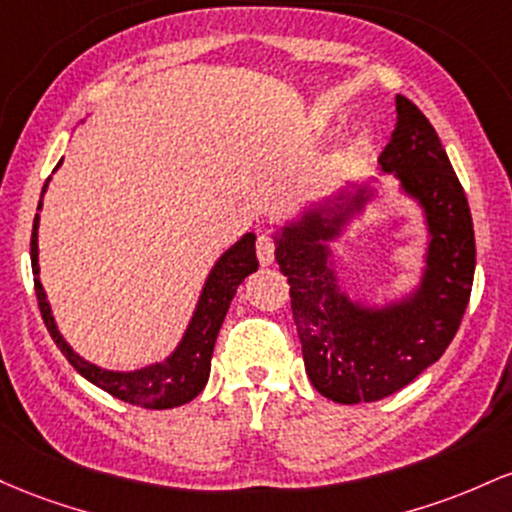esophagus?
Returning a JSON list of instances; mask_svg holds the SVG:
<instances>
[{
    "instance_id": "34e87169",
    "label": "esophagus",
    "mask_w": 512,
    "mask_h": 512,
    "mask_svg": "<svg viewBox=\"0 0 512 512\" xmlns=\"http://www.w3.org/2000/svg\"><path fill=\"white\" fill-rule=\"evenodd\" d=\"M256 254H258V263H261V266H271V263L275 261V241L268 232H258Z\"/></svg>"
}]
</instances>
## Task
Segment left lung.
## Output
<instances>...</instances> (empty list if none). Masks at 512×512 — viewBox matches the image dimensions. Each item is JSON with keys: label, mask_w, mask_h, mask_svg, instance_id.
<instances>
[{"label": "left lung", "mask_w": 512, "mask_h": 512, "mask_svg": "<svg viewBox=\"0 0 512 512\" xmlns=\"http://www.w3.org/2000/svg\"><path fill=\"white\" fill-rule=\"evenodd\" d=\"M421 208L426 254L418 285L384 304L350 297L333 261V241L363 215L375 179L348 183L275 232V261L290 283L304 370L336 404L380 401L416 380L445 353L472 295L476 246L467 195L428 118L396 96V128L377 159Z\"/></svg>", "instance_id": "8db88e82"}]
</instances>
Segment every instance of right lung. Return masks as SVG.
I'll use <instances>...</instances> for the list:
<instances>
[{
	"instance_id": "right-lung-1",
	"label": "right lung",
	"mask_w": 512,
	"mask_h": 512,
	"mask_svg": "<svg viewBox=\"0 0 512 512\" xmlns=\"http://www.w3.org/2000/svg\"><path fill=\"white\" fill-rule=\"evenodd\" d=\"M62 164V162H60ZM57 164V166H60ZM50 181V179H48ZM48 191V183L40 193L38 210L43 208V195ZM38 225L40 215L33 220L31 234V268H33V285H36V297L40 314H43L45 326L50 336L62 350L70 365L79 375L86 377L91 384L101 387L103 392L113 394L120 401L142 406V409H174V406L188 404L195 399L210 377V360L215 350L217 333H220L222 321L227 317V309L232 297L237 295V287L244 283L246 275H251L258 268L256 261V234L246 232L237 244L215 261L212 271L205 278L203 290H200L198 304L193 309V317L183 331L179 346L174 353L166 355L162 363H152L140 367V370H106V367L89 363L74 350L70 343L57 331L53 309H50L48 295L40 285V266H38Z\"/></svg>"
}]
</instances>
